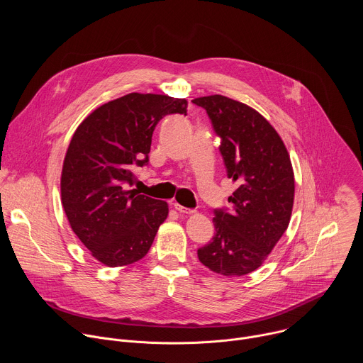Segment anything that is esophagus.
<instances>
[{"instance_id":"1","label":"esophagus","mask_w":363,"mask_h":363,"mask_svg":"<svg viewBox=\"0 0 363 363\" xmlns=\"http://www.w3.org/2000/svg\"><path fill=\"white\" fill-rule=\"evenodd\" d=\"M174 208H175L178 213H181V214H192V213H194V210H189V208H186V206H182V205L178 203V202L174 203Z\"/></svg>"}]
</instances>
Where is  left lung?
<instances>
[{
    "mask_svg": "<svg viewBox=\"0 0 363 363\" xmlns=\"http://www.w3.org/2000/svg\"><path fill=\"white\" fill-rule=\"evenodd\" d=\"M208 113L221 138L227 177L237 184L231 211L216 210V235L198 250L211 272L245 276L260 267L289 227L294 172L284 142L269 121L245 103L221 94L192 100Z\"/></svg>",
    "mask_w": 363,
    "mask_h": 363,
    "instance_id": "obj_1",
    "label": "left lung"
}]
</instances>
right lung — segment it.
<instances>
[{
  "label": "right lung",
  "instance_id": "obj_1",
  "mask_svg": "<svg viewBox=\"0 0 363 363\" xmlns=\"http://www.w3.org/2000/svg\"><path fill=\"white\" fill-rule=\"evenodd\" d=\"M186 106L168 94L129 93L94 109L76 129L62 169V203L73 233L101 264L139 262L167 220L165 201L138 195L128 184L133 168L147 162L157 123L186 115Z\"/></svg>",
  "mask_w": 363,
  "mask_h": 363
}]
</instances>
